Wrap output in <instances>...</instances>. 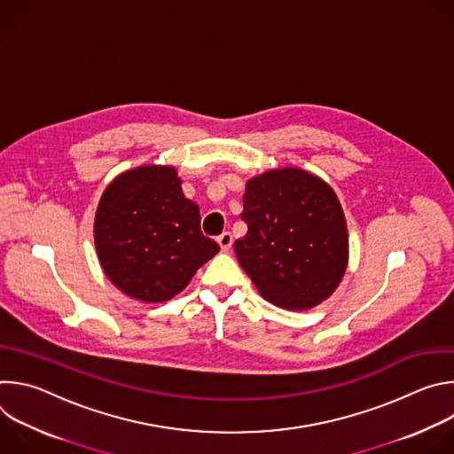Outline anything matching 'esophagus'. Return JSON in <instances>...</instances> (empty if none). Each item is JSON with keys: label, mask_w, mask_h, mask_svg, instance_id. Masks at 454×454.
Segmentation results:
<instances>
[{"label": "esophagus", "mask_w": 454, "mask_h": 454, "mask_svg": "<svg viewBox=\"0 0 454 454\" xmlns=\"http://www.w3.org/2000/svg\"><path fill=\"white\" fill-rule=\"evenodd\" d=\"M217 242H219V246H221V249H223V251H228V249L231 247L233 237H231V233H230V231H224V233H221V235L217 237Z\"/></svg>", "instance_id": "1"}]
</instances>
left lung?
Listing matches in <instances>:
<instances>
[{
  "label": "left lung",
  "instance_id": "obj_1",
  "mask_svg": "<svg viewBox=\"0 0 454 454\" xmlns=\"http://www.w3.org/2000/svg\"><path fill=\"white\" fill-rule=\"evenodd\" d=\"M235 240L239 264L268 301L305 310L327 300L348 262V233L334 190L317 176L287 167L251 177Z\"/></svg>",
  "mask_w": 454,
  "mask_h": 454
}]
</instances>
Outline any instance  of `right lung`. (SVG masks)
<instances>
[{"label": "right lung", "instance_id": "1", "mask_svg": "<svg viewBox=\"0 0 454 454\" xmlns=\"http://www.w3.org/2000/svg\"><path fill=\"white\" fill-rule=\"evenodd\" d=\"M95 247L106 277L127 296L165 301L181 293L219 244L201 231L200 207L183 196L174 167L120 174L102 193Z\"/></svg>", "mask_w": 454, "mask_h": 454}]
</instances>
